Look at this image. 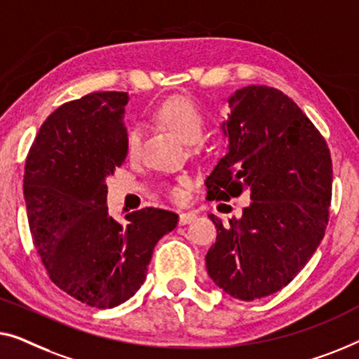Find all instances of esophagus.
Segmentation results:
<instances>
[{
	"instance_id": "obj_1",
	"label": "esophagus",
	"mask_w": 359,
	"mask_h": 359,
	"mask_svg": "<svg viewBox=\"0 0 359 359\" xmlns=\"http://www.w3.org/2000/svg\"><path fill=\"white\" fill-rule=\"evenodd\" d=\"M196 218L195 213H191V211H187V213H180L179 216V224L180 226H185V224H190L191 221Z\"/></svg>"
}]
</instances>
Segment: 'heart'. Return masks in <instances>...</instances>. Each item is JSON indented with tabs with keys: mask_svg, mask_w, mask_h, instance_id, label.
<instances>
[{
	"mask_svg": "<svg viewBox=\"0 0 359 359\" xmlns=\"http://www.w3.org/2000/svg\"><path fill=\"white\" fill-rule=\"evenodd\" d=\"M156 117L165 128L172 131L177 138L185 144H196L203 138L206 128L205 114L201 112L198 104L189 97H172L161 105L156 110ZM140 148V130L131 128L128 133V151L131 154L136 153ZM189 184L182 180L179 187H174L170 195L174 200H184L185 190L184 185Z\"/></svg>",
	"mask_w": 359,
	"mask_h": 359,
	"instance_id": "1",
	"label": "heart"
}]
</instances>
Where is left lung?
I'll use <instances>...</instances> for the list:
<instances>
[{"label": "left lung", "mask_w": 359, "mask_h": 359, "mask_svg": "<svg viewBox=\"0 0 359 359\" xmlns=\"http://www.w3.org/2000/svg\"><path fill=\"white\" fill-rule=\"evenodd\" d=\"M228 105L221 122L228 151L205 185L210 200L247 191L252 201L228 224L210 215L218 236L206 270L229 296L254 301L283 290L319 247L329 223L332 159L322 135L281 90L252 84Z\"/></svg>", "instance_id": "1"}]
</instances>
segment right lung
<instances>
[{"mask_svg": "<svg viewBox=\"0 0 359 359\" xmlns=\"http://www.w3.org/2000/svg\"><path fill=\"white\" fill-rule=\"evenodd\" d=\"M127 93H93L63 104L29 151L24 198L34 245L50 278L84 304L110 309L143 285L161 237L177 226L168 210L143 208L120 224L107 180L127 158Z\"/></svg>", "mask_w": 359, "mask_h": 359, "instance_id": "right-lung-1", "label": "right lung"}]
</instances>
